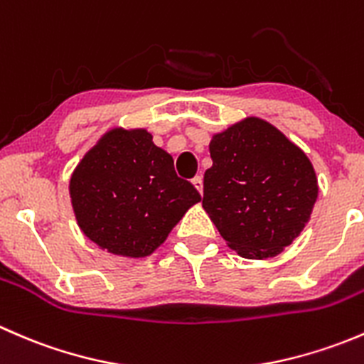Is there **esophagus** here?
I'll list each match as a JSON object with an SVG mask.
<instances>
[{"label": "esophagus", "mask_w": 364, "mask_h": 364, "mask_svg": "<svg viewBox=\"0 0 364 364\" xmlns=\"http://www.w3.org/2000/svg\"><path fill=\"white\" fill-rule=\"evenodd\" d=\"M192 183H193V186H196V188H197V192L203 193V188H204V185H203V176H196V178L192 179Z\"/></svg>", "instance_id": "1"}]
</instances>
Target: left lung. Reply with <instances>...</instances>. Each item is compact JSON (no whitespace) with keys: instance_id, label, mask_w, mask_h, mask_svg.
Returning <instances> with one entry per match:
<instances>
[{"instance_id":"8db88e82","label":"left lung","mask_w":364,"mask_h":364,"mask_svg":"<svg viewBox=\"0 0 364 364\" xmlns=\"http://www.w3.org/2000/svg\"><path fill=\"white\" fill-rule=\"evenodd\" d=\"M203 208L220 236L245 259L284 252L308 223L317 200L314 165L277 127L245 117L209 142Z\"/></svg>"}]
</instances>
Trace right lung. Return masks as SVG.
I'll return each mask as SVG.
<instances>
[{"mask_svg":"<svg viewBox=\"0 0 364 364\" xmlns=\"http://www.w3.org/2000/svg\"><path fill=\"white\" fill-rule=\"evenodd\" d=\"M68 190L84 236L128 259L151 255L200 200L144 128L105 132L79 161Z\"/></svg>","mask_w":364,"mask_h":364,"instance_id":"1","label":"right lung"}]
</instances>
